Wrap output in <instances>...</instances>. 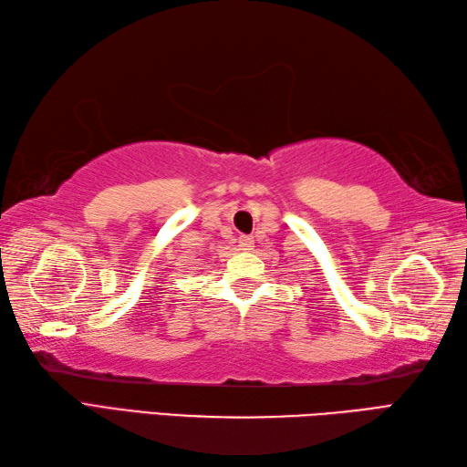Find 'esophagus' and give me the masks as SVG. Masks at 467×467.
<instances>
[{
	"mask_svg": "<svg viewBox=\"0 0 467 467\" xmlns=\"http://www.w3.org/2000/svg\"><path fill=\"white\" fill-rule=\"evenodd\" d=\"M237 244H240V250H244V252L252 250V247H254V240H252L250 235H242L240 242H237Z\"/></svg>",
	"mask_w": 467,
	"mask_h": 467,
	"instance_id": "esophagus-1",
	"label": "esophagus"
}]
</instances>
